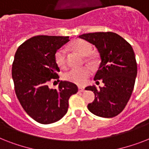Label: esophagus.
Returning <instances> with one entry per match:
<instances>
[{
	"label": "esophagus",
	"instance_id": "1",
	"mask_svg": "<svg viewBox=\"0 0 149 149\" xmlns=\"http://www.w3.org/2000/svg\"><path fill=\"white\" fill-rule=\"evenodd\" d=\"M78 89H79V92H84V91H85V88H84V87H82V86H79Z\"/></svg>",
	"mask_w": 149,
	"mask_h": 149
}]
</instances>
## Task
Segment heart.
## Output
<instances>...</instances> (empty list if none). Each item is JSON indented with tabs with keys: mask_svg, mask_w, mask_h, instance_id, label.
Masks as SVG:
<instances>
[{
	"mask_svg": "<svg viewBox=\"0 0 149 149\" xmlns=\"http://www.w3.org/2000/svg\"><path fill=\"white\" fill-rule=\"evenodd\" d=\"M72 47L82 56H87L88 60H92V56H90L92 52V45L87 41L77 39L72 44ZM55 60L56 64L60 68H64L66 65V52L64 49H59L55 54ZM91 74L88 68H72L64 74V79L78 85L86 84L87 78Z\"/></svg>",
	"mask_w": 149,
	"mask_h": 149,
	"instance_id": "obj_1",
	"label": "heart"
}]
</instances>
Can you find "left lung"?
<instances>
[{
    "instance_id": "8db88e82",
    "label": "left lung",
    "mask_w": 149,
    "mask_h": 149,
    "mask_svg": "<svg viewBox=\"0 0 149 149\" xmlns=\"http://www.w3.org/2000/svg\"><path fill=\"white\" fill-rule=\"evenodd\" d=\"M79 38L95 45L100 57L99 69L94 77L96 84L101 79L103 87L89 86L95 99L87 105L91 113L102 118H113L127 105L137 77V63L132 45L113 32L84 34Z\"/></svg>"
}]
</instances>
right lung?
<instances>
[{
    "mask_svg": "<svg viewBox=\"0 0 149 149\" xmlns=\"http://www.w3.org/2000/svg\"><path fill=\"white\" fill-rule=\"evenodd\" d=\"M70 41L68 36H38L20 45L12 65V79L17 99L25 112L37 122H56L67 113L69 99L77 93L75 84L61 81L58 90L48 83L58 79L55 54Z\"/></svg>",
    "mask_w": 149,
    "mask_h": 149,
    "instance_id": "obj_1",
    "label": "right lung"
}]
</instances>
